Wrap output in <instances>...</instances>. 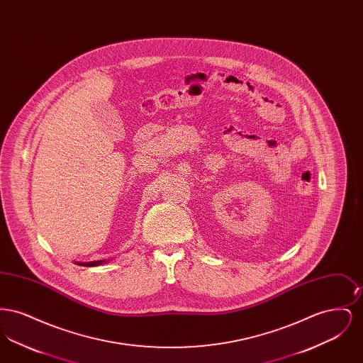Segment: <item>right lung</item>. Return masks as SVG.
<instances>
[{
  "mask_svg": "<svg viewBox=\"0 0 363 363\" xmlns=\"http://www.w3.org/2000/svg\"><path fill=\"white\" fill-rule=\"evenodd\" d=\"M106 262L104 259H98V261H89V262H76V264H79V265H82V267H96V265H101V264H104Z\"/></svg>",
  "mask_w": 363,
  "mask_h": 363,
  "instance_id": "add662e5",
  "label": "right lung"
}]
</instances>
